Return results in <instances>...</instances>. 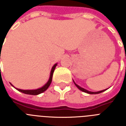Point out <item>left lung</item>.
I'll return each mask as SVG.
<instances>
[{"instance_id":"obj_1","label":"left lung","mask_w":126,"mask_h":126,"mask_svg":"<svg viewBox=\"0 0 126 126\" xmlns=\"http://www.w3.org/2000/svg\"><path fill=\"white\" fill-rule=\"evenodd\" d=\"M73 82H74V83H75V86H77V88H79V90H81V91H82V92H85V93H87V94H100V93H102V92H105V90H107V89H106V90H101V91H99V92H90V91H88V90H86V89H84V88H81L80 86H79V85H78V84H76V83L75 82V81H74V80H73Z\"/></svg>"}]
</instances>
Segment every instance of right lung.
Here are the masks:
<instances>
[{"instance_id": "obj_1", "label": "right lung", "mask_w": 126, "mask_h": 126, "mask_svg": "<svg viewBox=\"0 0 126 126\" xmlns=\"http://www.w3.org/2000/svg\"><path fill=\"white\" fill-rule=\"evenodd\" d=\"M57 65V63H55V65L52 67L51 72H50V75H49V80H48V81L47 82V83H46L44 86L41 87V88L36 89V90H21V89H18V88H15L14 86H13L12 84H11V85H12L14 88H16L17 90H18L19 92H22L23 94H29V95H38V94H42V93H43L44 92H45L46 90H47V88H48V87L49 86V85H50V84H51V80H52V77H53V72H54V70H55V67H56Z\"/></svg>"}]
</instances>
